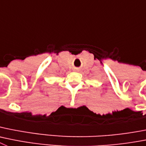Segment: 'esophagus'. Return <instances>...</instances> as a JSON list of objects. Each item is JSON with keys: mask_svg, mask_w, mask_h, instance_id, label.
<instances>
[{"mask_svg": "<svg viewBox=\"0 0 146 146\" xmlns=\"http://www.w3.org/2000/svg\"><path fill=\"white\" fill-rule=\"evenodd\" d=\"M74 72H78V71H79V69H77V68H74Z\"/></svg>", "mask_w": 146, "mask_h": 146, "instance_id": "34e87169", "label": "esophagus"}]
</instances>
